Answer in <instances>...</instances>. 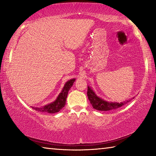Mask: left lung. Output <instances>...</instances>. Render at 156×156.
<instances>
[{
	"label": "left lung",
	"instance_id": "1",
	"mask_svg": "<svg viewBox=\"0 0 156 156\" xmlns=\"http://www.w3.org/2000/svg\"><path fill=\"white\" fill-rule=\"evenodd\" d=\"M87 96L88 99L90 101V103L91 104L94 109L98 111H109L118 109V108L122 107L123 105H125L127 102H130L131 100H132L129 99L122 102H113L105 101L103 99L97 96V95L95 94L93 89L89 86L87 87Z\"/></svg>",
	"mask_w": 156,
	"mask_h": 156
}]
</instances>
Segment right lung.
Masks as SVG:
<instances>
[{"instance_id": "obj_1", "label": "right lung", "mask_w": 156, "mask_h": 156, "mask_svg": "<svg viewBox=\"0 0 156 156\" xmlns=\"http://www.w3.org/2000/svg\"><path fill=\"white\" fill-rule=\"evenodd\" d=\"M76 80V79L73 78L68 80L65 83L64 87H63L62 91L60 92L58 96L57 97L56 100L51 103L48 104L42 107H32L38 112H41L44 113H55L60 112L63 107H65L66 103V100H67L68 91H69L70 88L72 87L73 83Z\"/></svg>"}]
</instances>
